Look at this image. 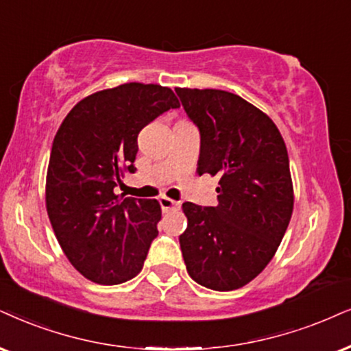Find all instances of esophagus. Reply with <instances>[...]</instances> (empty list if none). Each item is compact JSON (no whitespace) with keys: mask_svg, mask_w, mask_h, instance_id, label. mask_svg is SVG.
<instances>
[{"mask_svg":"<svg viewBox=\"0 0 351 351\" xmlns=\"http://www.w3.org/2000/svg\"><path fill=\"white\" fill-rule=\"evenodd\" d=\"M158 202H160V207L163 212H171V210H178L181 207V202L178 201H173L170 197H160L158 199Z\"/></svg>","mask_w":351,"mask_h":351,"instance_id":"1","label":"esophagus"}]
</instances>
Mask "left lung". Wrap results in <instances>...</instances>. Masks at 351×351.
<instances>
[{"label": "left lung", "instance_id": "left-lung-1", "mask_svg": "<svg viewBox=\"0 0 351 351\" xmlns=\"http://www.w3.org/2000/svg\"><path fill=\"white\" fill-rule=\"evenodd\" d=\"M201 134L199 175L219 176V206L183 204L180 237L194 282L215 291L241 288L270 263L293 212L290 162L267 114L232 92L175 88Z\"/></svg>", "mask_w": 351, "mask_h": 351}]
</instances>
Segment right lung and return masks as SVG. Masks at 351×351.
I'll list each match as a JSON object with an SVG mask.
<instances>
[{"label": "right lung", "instance_id": "add662e5", "mask_svg": "<svg viewBox=\"0 0 351 351\" xmlns=\"http://www.w3.org/2000/svg\"><path fill=\"white\" fill-rule=\"evenodd\" d=\"M180 101L171 88L130 82L79 101L61 123L48 162L47 212L61 250L88 280L118 285L143 269L160 204L118 197L134 173L137 134Z\"/></svg>", "mask_w": 351, "mask_h": 351}]
</instances>
